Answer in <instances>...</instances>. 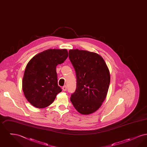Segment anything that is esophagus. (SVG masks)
<instances>
[{"instance_id":"1","label":"esophagus","mask_w":147,"mask_h":147,"mask_svg":"<svg viewBox=\"0 0 147 147\" xmlns=\"http://www.w3.org/2000/svg\"><path fill=\"white\" fill-rule=\"evenodd\" d=\"M67 86H63V87H62V89H63V90L64 91H65L67 90Z\"/></svg>"}]
</instances>
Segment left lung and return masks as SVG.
I'll use <instances>...</instances> for the list:
<instances>
[{
    "mask_svg": "<svg viewBox=\"0 0 147 147\" xmlns=\"http://www.w3.org/2000/svg\"><path fill=\"white\" fill-rule=\"evenodd\" d=\"M69 58L76 74L77 87L70 101L83 115L92 113L104 101L110 82V75L104 59L87 51L70 49Z\"/></svg>",
    "mask_w": 147,
    "mask_h": 147,
    "instance_id": "1",
    "label": "left lung"
}]
</instances>
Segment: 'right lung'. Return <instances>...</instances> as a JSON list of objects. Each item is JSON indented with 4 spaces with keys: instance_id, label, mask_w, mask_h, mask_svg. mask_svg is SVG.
<instances>
[{
    "instance_id": "1",
    "label": "right lung",
    "mask_w": 147,
    "mask_h": 147,
    "mask_svg": "<svg viewBox=\"0 0 147 147\" xmlns=\"http://www.w3.org/2000/svg\"><path fill=\"white\" fill-rule=\"evenodd\" d=\"M67 49L46 50L28 63L22 79V90L28 102L37 108L51 105L62 91L58 85L56 67L67 58Z\"/></svg>"
}]
</instances>
